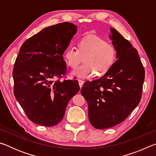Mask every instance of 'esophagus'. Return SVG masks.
Wrapping results in <instances>:
<instances>
[{
    "label": "esophagus",
    "instance_id": "obj_1",
    "mask_svg": "<svg viewBox=\"0 0 156 156\" xmlns=\"http://www.w3.org/2000/svg\"><path fill=\"white\" fill-rule=\"evenodd\" d=\"M78 83H79V85H80V87L81 88L82 87H83V83H84V81L80 80V79H79L78 80Z\"/></svg>",
    "mask_w": 156,
    "mask_h": 156
}]
</instances>
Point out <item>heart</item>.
<instances>
[{
    "mask_svg": "<svg viewBox=\"0 0 156 156\" xmlns=\"http://www.w3.org/2000/svg\"><path fill=\"white\" fill-rule=\"evenodd\" d=\"M64 58L69 67L74 69L82 61L73 74L80 78H89L96 74L101 76L107 73L115 60V49L104 39L95 35L81 38L77 43V48L69 47L64 53Z\"/></svg>",
    "mask_w": 156,
    "mask_h": 156,
    "instance_id": "1",
    "label": "heart"
}]
</instances>
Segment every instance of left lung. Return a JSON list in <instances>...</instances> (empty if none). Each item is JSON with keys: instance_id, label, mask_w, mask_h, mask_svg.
<instances>
[{"instance_id": "1", "label": "left lung", "mask_w": 156, "mask_h": 156, "mask_svg": "<svg viewBox=\"0 0 156 156\" xmlns=\"http://www.w3.org/2000/svg\"><path fill=\"white\" fill-rule=\"evenodd\" d=\"M110 38L118 60L101 78L84 83L80 93L88 103L91 125L98 129L123 122L140 101L144 69L136 49L115 29Z\"/></svg>"}]
</instances>
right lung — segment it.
I'll list each match as a JSON object with an SVG mask.
<instances>
[{"mask_svg":"<svg viewBox=\"0 0 156 156\" xmlns=\"http://www.w3.org/2000/svg\"><path fill=\"white\" fill-rule=\"evenodd\" d=\"M77 30L68 22L49 26L20 47L13 69L14 94L29 119L37 125L58 124L69 101L80 89L76 79L60 80L67 72L62 55Z\"/></svg>","mask_w":156,"mask_h":156,"instance_id":"1","label":"right lung"}]
</instances>
